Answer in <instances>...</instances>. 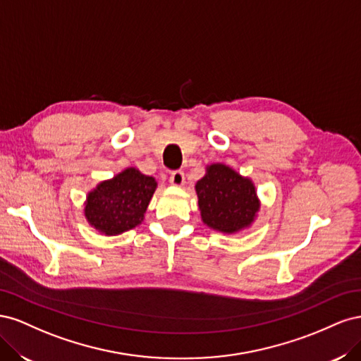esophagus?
Segmentation results:
<instances>
[{
	"instance_id": "34e87169",
	"label": "esophagus",
	"mask_w": 361,
	"mask_h": 361,
	"mask_svg": "<svg viewBox=\"0 0 361 361\" xmlns=\"http://www.w3.org/2000/svg\"><path fill=\"white\" fill-rule=\"evenodd\" d=\"M170 183L173 185V187H183L185 185V174L183 171H173L171 176H170Z\"/></svg>"
}]
</instances>
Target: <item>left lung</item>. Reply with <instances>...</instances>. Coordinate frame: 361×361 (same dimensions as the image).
I'll use <instances>...</instances> for the list:
<instances>
[{
    "instance_id": "1",
    "label": "left lung",
    "mask_w": 361,
    "mask_h": 361,
    "mask_svg": "<svg viewBox=\"0 0 361 361\" xmlns=\"http://www.w3.org/2000/svg\"><path fill=\"white\" fill-rule=\"evenodd\" d=\"M204 171L194 187L203 224L224 235L253 226L260 211L255 182L223 162L207 164Z\"/></svg>"
}]
</instances>
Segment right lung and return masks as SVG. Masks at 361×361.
Segmentation results:
<instances>
[{
	"instance_id": "right-lung-1",
	"label": "right lung",
	"mask_w": 361,
	"mask_h": 361,
	"mask_svg": "<svg viewBox=\"0 0 361 361\" xmlns=\"http://www.w3.org/2000/svg\"><path fill=\"white\" fill-rule=\"evenodd\" d=\"M157 188L155 178L128 167L87 192L82 211L85 221L101 235H122L143 223Z\"/></svg>"
}]
</instances>
